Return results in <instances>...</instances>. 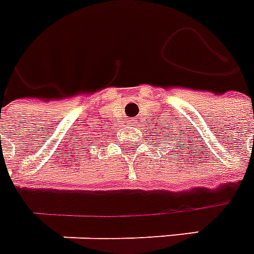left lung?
Here are the masks:
<instances>
[{
	"instance_id": "8db88e82",
	"label": "left lung",
	"mask_w": 254,
	"mask_h": 254,
	"mask_svg": "<svg viewBox=\"0 0 254 254\" xmlns=\"http://www.w3.org/2000/svg\"><path fill=\"white\" fill-rule=\"evenodd\" d=\"M156 136H157V133H156ZM167 136L170 137V133H168V134H167ZM172 141H174V138H171V140H170V144H171V142H172ZM174 144H175V142H174ZM186 145H189V144H186Z\"/></svg>"
}]
</instances>
